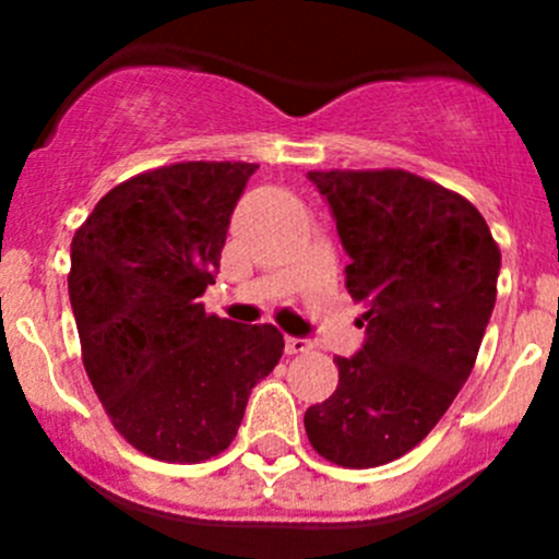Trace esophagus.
<instances>
[{
	"instance_id": "obj_1",
	"label": "esophagus",
	"mask_w": 559,
	"mask_h": 559,
	"mask_svg": "<svg viewBox=\"0 0 559 559\" xmlns=\"http://www.w3.org/2000/svg\"><path fill=\"white\" fill-rule=\"evenodd\" d=\"M286 354H306L311 352V341L306 337H295V335H286Z\"/></svg>"
}]
</instances>
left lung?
Returning <instances> with one entry per match:
<instances>
[{
	"label": "left lung",
	"mask_w": 559,
	"mask_h": 559,
	"mask_svg": "<svg viewBox=\"0 0 559 559\" xmlns=\"http://www.w3.org/2000/svg\"><path fill=\"white\" fill-rule=\"evenodd\" d=\"M352 264L368 337L337 357V389L306 411L324 460L376 467L441 421L476 365L498 295L500 248L462 194L408 170H313Z\"/></svg>",
	"instance_id": "1"
}]
</instances>
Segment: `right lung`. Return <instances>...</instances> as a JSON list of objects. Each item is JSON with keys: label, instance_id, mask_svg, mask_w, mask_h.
Masks as SVG:
<instances>
[{"label": "right lung", "instance_id": "right-lung-1", "mask_svg": "<svg viewBox=\"0 0 559 559\" xmlns=\"http://www.w3.org/2000/svg\"><path fill=\"white\" fill-rule=\"evenodd\" d=\"M257 165L178 162L110 189L72 238L67 284L83 368L123 441L202 462L238 436L284 335L205 313L229 216Z\"/></svg>", "mask_w": 559, "mask_h": 559}]
</instances>
